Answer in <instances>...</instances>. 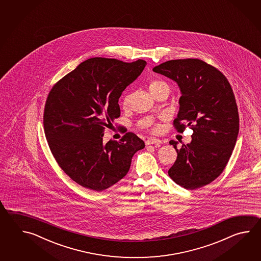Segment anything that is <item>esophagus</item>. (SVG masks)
Returning <instances> with one entry per match:
<instances>
[{"label": "esophagus", "mask_w": 261, "mask_h": 261, "mask_svg": "<svg viewBox=\"0 0 261 261\" xmlns=\"http://www.w3.org/2000/svg\"><path fill=\"white\" fill-rule=\"evenodd\" d=\"M162 144L160 139L154 138V137H150L145 141V144L149 145V144Z\"/></svg>", "instance_id": "obj_1"}]
</instances>
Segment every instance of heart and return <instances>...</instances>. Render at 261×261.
Returning <instances> with one entry per match:
<instances>
[{
	"instance_id": "b5f03b06",
	"label": "heart",
	"mask_w": 261,
	"mask_h": 261,
	"mask_svg": "<svg viewBox=\"0 0 261 261\" xmlns=\"http://www.w3.org/2000/svg\"><path fill=\"white\" fill-rule=\"evenodd\" d=\"M148 89H149L150 93L153 95L155 93L156 91L161 90L162 89H168V85H167L164 81H161V80H153L149 83L148 86ZM130 100H132V93H127L126 95H124L123 97L122 101H121V105H122L124 108H128L129 105H130Z\"/></svg>"
}]
</instances>
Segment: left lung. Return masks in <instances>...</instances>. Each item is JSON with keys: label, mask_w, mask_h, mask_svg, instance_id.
<instances>
[{"label": "left lung", "mask_w": 261, "mask_h": 261, "mask_svg": "<svg viewBox=\"0 0 261 261\" xmlns=\"http://www.w3.org/2000/svg\"><path fill=\"white\" fill-rule=\"evenodd\" d=\"M153 71L175 81L181 90L174 128L193 130L191 143L180 149L177 142L170 141L177 159L168 174L184 189H200L221 174L237 141L239 114L232 89L220 71L198 59L168 61Z\"/></svg>", "instance_id": "8db88e82"}]
</instances>
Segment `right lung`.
Masks as SVG:
<instances>
[{
    "instance_id": "add662e5",
    "label": "right lung",
    "mask_w": 261,
    "mask_h": 261,
    "mask_svg": "<svg viewBox=\"0 0 261 261\" xmlns=\"http://www.w3.org/2000/svg\"><path fill=\"white\" fill-rule=\"evenodd\" d=\"M146 61L92 58L53 86L44 106V134L59 166L75 183L102 191L128 173L143 140L127 133L102 143L106 128L120 117L118 99Z\"/></svg>"
}]
</instances>
